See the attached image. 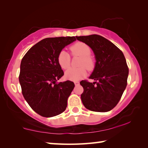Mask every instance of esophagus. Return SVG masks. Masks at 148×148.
Returning <instances> with one entry per match:
<instances>
[{
	"label": "esophagus",
	"mask_w": 148,
	"mask_h": 148,
	"mask_svg": "<svg viewBox=\"0 0 148 148\" xmlns=\"http://www.w3.org/2000/svg\"><path fill=\"white\" fill-rule=\"evenodd\" d=\"M74 84L76 85V86H78V85L79 84V82H77V81H76V82H74Z\"/></svg>",
	"instance_id": "34e87169"
}]
</instances>
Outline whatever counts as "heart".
<instances>
[{
	"mask_svg": "<svg viewBox=\"0 0 148 148\" xmlns=\"http://www.w3.org/2000/svg\"><path fill=\"white\" fill-rule=\"evenodd\" d=\"M73 56L81 57L79 62L80 67L77 69H70L65 72V77L72 81H77L86 76V68L89 71L95 69V61L91 56V49L88 45L82 42H77L70 47ZM71 58L66 51L62 50L57 57V62L61 68L63 70L68 69L71 66Z\"/></svg>",
	"mask_w": 148,
	"mask_h": 148,
	"instance_id": "b5f03b06",
	"label": "heart"
}]
</instances>
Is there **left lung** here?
Here are the masks:
<instances>
[{
	"mask_svg": "<svg viewBox=\"0 0 148 148\" xmlns=\"http://www.w3.org/2000/svg\"><path fill=\"white\" fill-rule=\"evenodd\" d=\"M76 37L89 46L97 61L89 77L95 82H80L84 88L81 95L83 104L91 111H110L120 101L127 85L129 68L124 55L116 45L100 35Z\"/></svg>",
	"mask_w": 148,
	"mask_h": 148,
	"instance_id": "obj_1",
	"label": "left lung"
}]
</instances>
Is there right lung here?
<instances>
[{
    "label": "right lung",
    "instance_id": "obj_1",
    "mask_svg": "<svg viewBox=\"0 0 148 148\" xmlns=\"http://www.w3.org/2000/svg\"><path fill=\"white\" fill-rule=\"evenodd\" d=\"M76 40L74 36L42 40L21 60L19 81L25 101L41 116L51 117L63 112L74 87L73 82H57L64 72L57 62L59 52Z\"/></svg>",
    "mask_w": 148,
    "mask_h": 148
}]
</instances>
